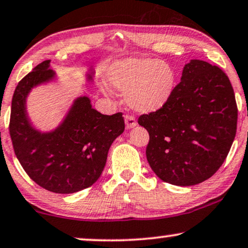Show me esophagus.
Instances as JSON below:
<instances>
[{
  "label": "esophagus",
  "instance_id": "obj_1",
  "mask_svg": "<svg viewBox=\"0 0 248 248\" xmlns=\"http://www.w3.org/2000/svg\"><path fill=\"white\" fill-rule=\"evenodd\" d=\"M124 122H126L127 129H131V128H134L137 124V122H136V120H135V118L133 117V115H129V114H127L126 117H124Z\"/></svg>",
  "mask_w": 248,
  "mask_h": 248
}]
</instances>
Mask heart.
Instances as JSON below:
<instances>
[{
    "instance_id": "1",
    "label": "heart",
    "mask_w": 248,
    "mask_h": 248,
    "mask_svg": "<svg viewBox=\"0 0 248 248\" xmlns=\"http://www.w3.org/2000/svg\"><path fill=\"white\" fill-rule=\"evenodd\" d=\"M108 81L124 94L134 110L150 113L160 110L172 96L176 75L172 67L154 59H127L115 62L108 72Z\"/></svg>"
}]
</instances>
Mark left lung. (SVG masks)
<instances>
[{"label":"left lung","instance_id":"obj_1","mask_svg":"<svg viewBox=\"0 0 248 248\" xmlns=\"http://www.w3.org/2000/svg\"><path fill=\"white\" fill-rule=\"evenodd\" d=\"M237 118L228 76L217 65L191 60L168 103L138 118L150 135L148 164L166 183H203L226 160L236 136Z\"/></svg>","mask_w":248,"mask_h":248}]
</instances>
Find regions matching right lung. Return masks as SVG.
<instances>
[{"label": "right lung", "instance_id": "1", "mask_svg": "<svg viewBox=\"0 0 248 248\" xmlns=\"http://www.w3.org/2000/svg\"><path fill=\"white\" fill-rule=\"evenodd\" d=\"M54 77L49 60L36 65L16 85L9 131L16 156L38 186L58 194L90 187L100 178L111 144L124 133L121 112L105 115L92 108L88 97L75 101L64 121L51 133L31 127L26 98L32 87ZM92 79V75L88 76Z\"/></svg>", "mask_w": 248, "mask_h": 248}]
</instances>
